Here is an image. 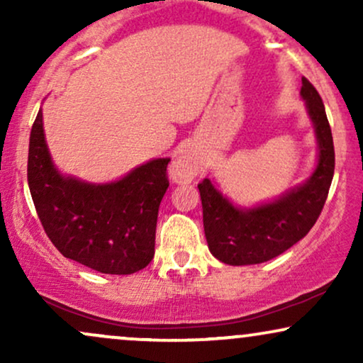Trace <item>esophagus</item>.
I'll return each instance as SVG.
<instances>
[{"label":"esophagus","mask_w":363,"mask_h":363,"mask_svg":"<svg viewBox=\"0 0 363 363\" xmlns=\"http://www.w3.org/2000/svg\"><path fill=\"white\" fill-rule=\"evenodd\" d=\"M199 170H201V160H199V157L191 152H184L176 158L170 172H172V177L177 182H189L198 176Z\"/></svg>","instance_id":"obj_1"}]
</instances>
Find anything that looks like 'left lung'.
Masks as SVG:
<instances>
[{"instance_id": "8db88e82", "label": "left lung", "mask_w": 363, "mask_h": 363, "mask_svg": "<svg viewBox=\"0 0 363 363\" xmlns=\"http://www.w3.org/2000/svg\"><path fill=\"white\" fill-rule=\"evenodd\" d=\"M301 94L319 145L318 167L302 186L273 203L242 210L232 205L210 179L198 184L208 247L225 264H259L280 256L309 234L323 211L335 174V145L323 99L307 78H302Z\"/></svg>"}]
</instances>
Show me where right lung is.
I'll return each mask as SVG.
<instances>
[{"label": "right lung", "mask_w": 363, "mask_h": 363, "mask_svg": "<svg viewBox=\"0 0 363 363\" xmlns=\"http://www.w3.org/2000/svg\"><path fill=\"white\" fill-rule=\"evenodd\" d=\"M169 162L150 160L111 184L62 177L49 155L39 111L30 131L27 179L54 247L106 274H131L148 266L155 254L158 206L169 187Z\"/></svg>", "instance_id": "right-lung-1"}]
</instances>
